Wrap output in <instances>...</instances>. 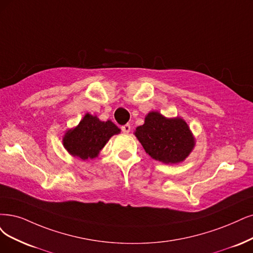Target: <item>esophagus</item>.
Instances as JSON below:
<instances>
[{
  "instance_id": "34e87169",
  "label": "esophagus",
  "mask_w": 253,
  "mask_h": 253,
  "mask_svg": "<svg viewBox=\"0 0 253 253\" xmlns=\"http://www.w3.org/2000/svg\"><path fill=\"white\" fill-rule=\"evenodd\" d=\"M121 129H122V131H123L124 133H128L130 131V129H131V127H130L129 124H125V125H123V126L121 127Z\"/></svg>"
}]
</instances>
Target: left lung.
I'll use <instances>...</instances> for the list:
<instances>
[{"mask_svg":"<svg viewBox=\"0 0 253 253\" xmlns=\"http://www.w3.org/2000/svg\"><path fill=\"white\" fill-rule=\"evenodd\" d=\"M134 134L149 155L165 164L184 161L195 145L182 119H166L156 111L148 114L145 124L138 126Z\"/></svg>","mask_w":253,"mask_h":253,"instance_id":"left-lung-1","label":"left lung"}]
</instances>
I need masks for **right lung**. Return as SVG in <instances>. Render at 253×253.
<instances>
[{
	"label": "right lung",
	"instance_id": "add662e5",
	"mask_svg": "<svg viewBox=\"0 0 253 253\" xmlns=\"http://www.w3.org/2000/svg\"><path fill=\"white\" fill-rule=\"evenodd\" d=\"M120 132L111 121L102 122L97 117L86 114L79 125L69 130L63 137V146L73 156L85 161L98 156L108 139Z\"/></svg>",
	"mask_w": 253,
	"mask_h": 253
}]
</instances>
